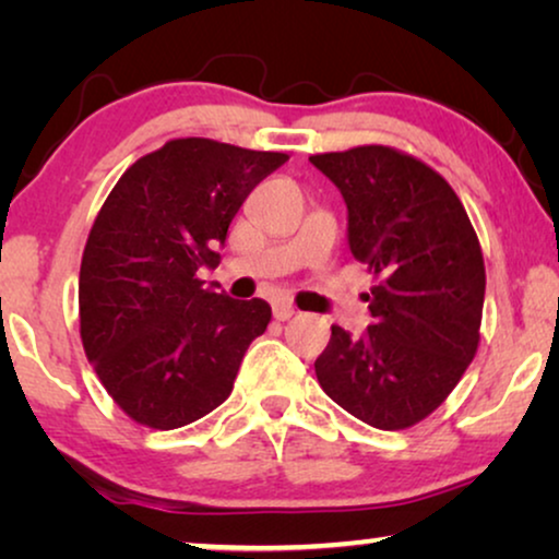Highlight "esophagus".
<instances>
[{
    "label": "esophagus",
    "mask_w": 559,
    "mask_h": 559,
    "mask_svg": "<svg viewBox=\"0 0 559 559\" xmlns=\"http://www.w3.org/2000/svg\"><path fill=\"white\" fill-rule=\"evenodd\" d=\"M295 305H289V302H277L274 305V318L277 320H282V323H285V320H289L295 316Z\"/></svg>",
    "instance_id": "esophagus-1"
}]
</instances>
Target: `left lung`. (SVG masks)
Listing matches in <instances>:
<instances>
[{"label": "left lung", "instance_id": "1", "mask_svg": "<svg viewBox=\"0 0 559 559\" xmlns=\"http://www.w3.org/2000/svg\"><path fill=\"white\" fill-rule=\"evenodd\" d=\"M310 163L341 190L350 254L377 277L364 295L371 325L358 338L333 325L316 377L361 423L404 430L445 402L478 350V236L448 180L400 150L366 144Z\"/></svg>", "mask_w": 559, "mask_h": 559}]
</instances>
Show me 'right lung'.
I'll return each instance as SVG.
<instances>
[{
	"instance_id": "right-lung-1",
	"label": "right lung",
	"mask_w": 559,
	"mask_h": 559,
	"mask_svg": "<svg viewBox=\"0 0 559 559\" xmlns=\"http://www.w3.org/2000/svg\"><path fill=\"white\" fill-rule=\"evenodd\" d=\"M285 152L188 136L136 159L91 226L81 259V341L111 400L134 423L175 430L231 394L264 300L203 287L236 211Z\"/></svg>"
}]
</instances>
